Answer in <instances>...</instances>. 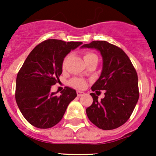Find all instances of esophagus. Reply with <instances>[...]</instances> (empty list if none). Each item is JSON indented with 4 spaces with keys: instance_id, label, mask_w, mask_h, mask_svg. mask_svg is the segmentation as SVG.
Segmentation results:
<instances>
[{
    "instance_id": "34e87169",
    "label": "esophagus",
    "mask_w": 156,
    "mask_h": 156,
    "mask_svg": "<svg viewBox=\"0 0 156 156\" xmlns=\"http://www.w3.org/2000/svg\"><path fill=\"white\" fill-rule=\"evenodd\" d=\"M84 94V93L83 92V91L77 90V95H78V97H81V96H83Z\"/></svg>"
}]
</instances>
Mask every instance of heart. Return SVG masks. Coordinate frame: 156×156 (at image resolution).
Returning <instances> with one entry per match:
<instances>
[{"instance_id": "1", "label": "heart", "mask_w": 156, "mask_h": 156, "mask_svg": "<svg viewBox=\"0 0 156 156\" xmlns=\"http://www.w3.org/2000/svg\"><path fill=\"white\" fill-rule=\"evenodd\" d=\"M83 57H84V61H85V62H87V61L90 60V59H93V58L97 57V56H96L94 53H91V52H85V53H84V56H83ZM65 63H66V59L63 62V66L65 65ZM70 84L71 85L78 88H82L84 87V85H85V82H84V81L83 79H81V78H73V79L71 80Z\"/></svg>"}]
</instances>
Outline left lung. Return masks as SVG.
<instances>
[{"mask_svg": "<svg viewBox=\"0 0 156 156\" xmlns=\"http://www.w3.org/2000/svg\"><path fill=\"white\" fill-rule=\"evenodd\" d=\"M81 48L96 49L103 58L101 75L91 87L93 91L106 90L104 98L91 93L93 103L86 108L89 120L103 130L122 126L131 115L139 99L138 77L126 53L105 41H94Z\"/></svg>", "mask_w": 156, "mask_h": 156, "instance_id": "left-lung-1", "label": "left lung"}]
</instances>
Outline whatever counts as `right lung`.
<instances>
[{
    "mask_svg": "<svg viewBox=\"0 0 156 156\" xmlns=\"http://www.w3.org/2000/svg\"><path fill=\"white\" fill-rule=\"evenodd\" d=\"M82 42L48 39L35 47L16 77V101L25 119L33 126L50 128L59 123L76 90L66 87L60 96L50 92L59 81L64 58Z\"/></svg>",
    "mask_w": 156,
    "mask_h": 156,
    "instance_id": "right-lung-1",
    "label": "right lung"
}]
</instances>
